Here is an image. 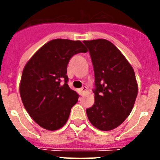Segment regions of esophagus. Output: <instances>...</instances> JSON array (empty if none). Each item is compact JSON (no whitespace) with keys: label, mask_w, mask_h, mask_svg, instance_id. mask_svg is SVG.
<instances>
[{"label":"esophagus","mask_w":160,"mask_h":160,"mask_svg":"<svg viewBox=\"0 0 160 160\" xmlns=\"http://www.w3.org/2000/svg\"><path fill=\"white\" fill-rule=\"evenodd\" d=\"M87 91V87H82L81 89H80V90H79V92H80V94H81V95L84 94Z\"/></svg>","instance_id":"34e87169"}]
</instances>
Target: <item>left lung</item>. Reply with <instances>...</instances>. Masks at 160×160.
<instances>
[{"mask_svg": "<svg viewBox=\"0 0 160 160\" xmlns=\"http://www.w3.org/2000/svg\"><path fill=\"white\" fill-rule=\"evenodd\" d=\"M94 72V103L87 109L89 121L101 131L122 124L132 111L138 84L135 71L119 49L106 39L84 41Z\"/></svg>", "mask_w": 160, "mask_h": 160, "instance_id": "obj_1", "label": "left lung"}]
</instances>
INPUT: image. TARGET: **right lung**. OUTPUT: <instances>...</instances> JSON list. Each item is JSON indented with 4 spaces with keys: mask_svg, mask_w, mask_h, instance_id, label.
<instances>
[{
    "mask_svg": "<svg viewBox=\"0 0 160 160\" xmlns=\"http://www.w3.org/2000/svg\"><path fill=\"white\" fill-rule=\"evenodd\" d=\"M87 52L80 41L54 39L38 49L24 67L20 95L31 118L44 129L56 131L67 122L78 99L67 84V65L74 54Z\"/></svg>",
    "mask_w": 160,
    "mask_h": 160,
    "instance_id": "right-lung-1",
    "label": "right lung"
}]
</instances>
